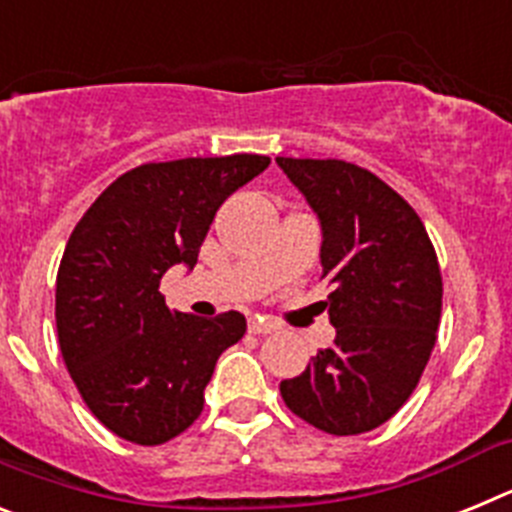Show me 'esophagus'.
I'll list each match as a JSON object with an SVG mask.
<instances>
[{
    "label": "esophagus",
    "instance_id": "esophagus-1",
    "mask_svg": "<svg viewBox=\"0 0 512 512\" xmlns=\"http://www.w3.org/2000/svg\"><path fill=\"white\" fill-rule=\"evenodd\" d=\"M274 330H279V325L271 323V320H264V318L248 320V333H253V336H266V333H274Z\"/></svg>",
    "mask_w": 512,
    "mask_h": 512
}]
</instances>
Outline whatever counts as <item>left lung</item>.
I'll return each instance as SVG.
<instances>
[{
	"label": "left lung",
	"mask_w": 512,
	"mask_h": 512,
	"mask_svg": "<svg viewBox=\"0 0 512 512\" xmlns=\"http://www.w3.org/2000/svg\"><path fill=\"white\" fill-rule=\"evenodd\" d=\"M323 230L336 341L279 384L287 408L333 436L387 423L413 395L436 346L441 269L418 212L392 187L338 158H277Z\"/></svg>",
	"instance_id": "1"
}]
</instances>
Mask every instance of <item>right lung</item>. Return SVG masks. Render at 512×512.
<instances>
[{"label":"right lung","mask_w":512,"mask_h":512,"mask_svg":"<svg viewBox=\"0 0 512 512\" xmlns=\"http://www.w3.org/2000/svg\"><path fill=\"white\" fill-rule=\"evenodd\" d=\"M271 158L235 153L143 164L117 176L71 233L56 277V328L76 390L115 436L158 446L200 418L241 312H171L158 284L192 269L215 212Z\"/></svg>","instance_id":"obj_1"}]
</instances>
